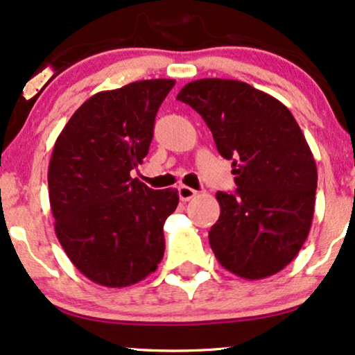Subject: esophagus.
Listing matches in <instances>:
<instances>
[{"label":"esophagus","mask_w":355,"mask_h":355,"mask_svg":"<svg viewBox=\"0 0 355 355\" xmlns=\"http://www.w3.org/2000/svg\"><path fill=\"white\" fill-rule=\"evenodd\" d=\"M195 195H196V190L190 189V187H187V185L178 187V196H180L182 202H190Z\"/></svg>","instance_id":"esophagus-1"}]
</instances>
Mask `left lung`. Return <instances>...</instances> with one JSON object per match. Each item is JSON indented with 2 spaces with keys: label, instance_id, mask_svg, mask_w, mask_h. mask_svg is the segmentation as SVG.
Masks as SVG:
<instances>
[{
  "label": "left lung",
  "instance_id": "8db88e82",
  "mask_svg": "<svg viewBox=\"0 0 355 355\" xmlns=\"http://www.w3.org/2000/svg\"><path fill=\"white\" fill-rule=\"evenodd\" d=\"M233 160L236 191H218L208 233L225 270L245 279L276 275L296 258L314 215L318 168L296 119L270 94L233 79H198L178 92Z\"/></svg>",
  "mask_w": 355,
  "mask_h": 355
}]
</instances>
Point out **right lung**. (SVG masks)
<instances>
[{
	"instance_id": "right-lung-1",
	"label": "right lung",
	"mask_w": 355,
	"mask_h": 355,
	"mask_svg": "<svg viewBox=\"0 0 355 355\" xmlns=\"http://www.w3.org/2000/svg\"><path fill=\"white\" fill-rule=\"evenodd\" d=\"M173 79L137 80L89 97L72 114L48 170L55 236L85 277L125 288L164 258V223L178 191L152 190L130 172L148 153L160 104Z\"/></svg>"
}]
</instances>
